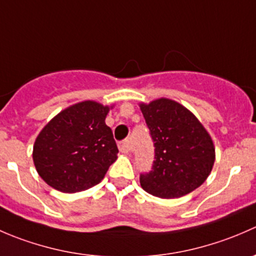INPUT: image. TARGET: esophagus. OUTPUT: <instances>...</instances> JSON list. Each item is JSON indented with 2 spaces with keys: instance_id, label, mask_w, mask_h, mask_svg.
<instances>
[{
  "instance_id": "esophagus-1",
  "label": "esophagus",
  "mask_w": 256,
  "mask_h": 256,
  "mask_svg": "<svg viewBox=\"0 0 256 256\" xmlns=\"http://www.w3.org/2000/svg\"><path fill=\"white\" fill-rule=\"evenodd\" d=\"M118 150H120V152H122V154H128V152H130V146H128V141H124V142L118 144Z\"/></svg>"
}]
</instances>
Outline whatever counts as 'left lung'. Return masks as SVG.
<instances>
[{"mask_svg": "<svg viewBox=\"0 0 256 256\" xmlns=\"http://www.w3.org/2000/svg\"><path fill=\"white\" fill-rule=\"evenodd\" d=\"M140 109L154 142L152 171L141 174V187L164 200L193 192L207 180L216 161L208 131L194 114L167 98L141 102Z\"/></svg>", "mask_w": 256, "mask_h": 256, "instance_id": "left-lung-1", "label": "left lung"}]
</instances>
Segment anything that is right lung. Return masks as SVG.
Instances as JSON below:
<instances>
[{
  "mask_svg": "<svg viewBox=\"0 0 256 256\" xmlns=\"http://www.w3.org/2000/svg\"><path fill=\"white\" fill-rule=\"evenodd\" d=\"M112 108L94 100L76 102L42 128L32 154L38 174L48 186L76 193L102 182L118 160L112 131L105 124Z\"/></svg>",
  "mask_w": 256,
  "mask_h": 256,
  "instance_id": "obj_1",
  "label": "right lung"
}]
</instances>
